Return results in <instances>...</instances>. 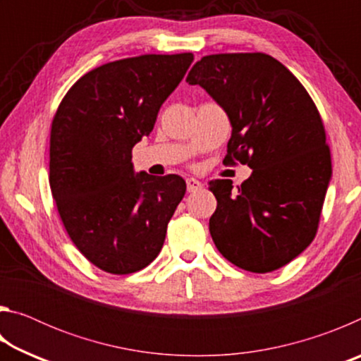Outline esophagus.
<instances>
[{
    "label": "esophagus",
    "mask_w": 361,
    "mask_h": 361,
    "mask_svg": "<svg viewBox=\"0 0 361 361\" xmlns=\"http://www.w3.org/2000/svg\"><path fill=\"white\" fill-rule=\"evenodd\" d=\"M202 183H200L199 180H195V178H188L186 180V188H188V191L189 192H195V191H199V189H202Z\"/></svg>",
    "instance_id": "obj_1"
}]
</instances>
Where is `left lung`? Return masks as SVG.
Returning <instances> with one entry per match:
<instances>
[{
	"instance_id": "obj_1",
	"label": "left lung",
	"mask_w": 361,
	"mask_h": 361,
	"mask_svg": "<svg viewBox=\"0 0 361 361\" xmlns=\"http://www.w3.org/2000/svg\"><path fill=\"white\" fill-rule=\"evenodd\" d=\"M186 82L199 84L228 114L223 162L253 170L235 194L231 180L210 181L218 252L250 272L288 264L314 240L333 173L315 103L285 65L261 52L202 57Z\"/></svg>"
}]
</instances>
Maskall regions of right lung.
<instances>
[{
    "label": "right lung",
    "instance_id": "right-lung-1",
    "mask_svg": "<svg viewBox=\"0 0 361 361\" xmlns=\"http://www.w3.org/2000/svg\"><path fill=\"white\" fill-rule=\"evenodd\" d=\"M192 60L146 54L102 65L78 79L54 116L52 197L73 243L102 271L124 276L154 261L185 197L178 175L135 173L132 148Z\"/></svg>",
    "mask_w": 361,
    "mask_h": 361
}]
</instances>
